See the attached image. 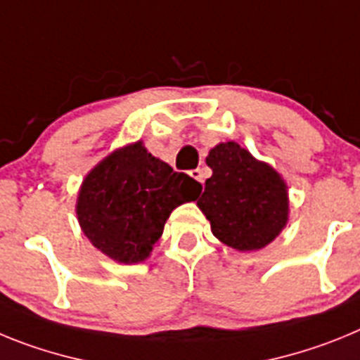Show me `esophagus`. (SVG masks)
Wrapping results in <instances>:
<instances>
[{
	"instance_id": "34e87169",
	"label": "esophagus",
	"mask_w": 360,
	"mask_h": 360,
	"mask_svg": "<svg viewBox=\"0 0 360 360\" xmlns=\"http://www.w3.org/2000/svg\"><path fill=\"white\" fill-rule=\"evenodd\" d=\"M189 174L193 178H195V180H198L200 184H203V180H205V173H203V169H200V167H196V169L189 171Z\"/></svg>"
}]
</instances>
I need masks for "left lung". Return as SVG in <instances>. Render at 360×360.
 <instances>
[{"instance_id": "left-lung-1", "label": "left lung", "mask_w": 360, "mask_h": 360, "mask_svg": "<svg viewBox=\"0 0 360 360\" xmlns=\"http://www.w3.org/2000/svg\"><path fill=\"white\" fill-rule=\"evenodd\" d=\"M212 176L198 200L211 231L238 250H257L278 236L288 219L287 186L270 165L236 142L211 149Z\"/></svg>"}]
</instances>
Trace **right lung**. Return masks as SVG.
I'll list each match as a JSON object with an SVG mask.
<instances>
[{"label":"right lung","instance_id":"1","mask_svg":"<svg viewBox=\"0 0 360 360\" xmlns=\"http://www.w3.org/2000/svg\"><path fill=\"white\" fill-rule=\"evenodd\" d=\"M202 186L146 151L141 142L111 153L82 182L77 218L88 240L120 263L144 262L180 203Z\"/></svg>","mask_w":360,"mask_h":360}]
</instances>
